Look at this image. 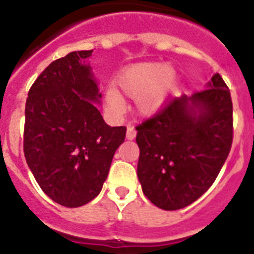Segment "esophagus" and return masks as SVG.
<instances>
[{"label": "esophagus", "instance_id": "esophagus-1", "mask_svg": "<svg viewBox=\"0 0 254 254\" xmlns=\"http://www.w3.org/2000/svg\"><path fill=\"white\" fill-rule=\"evenodd\" d=\"M134 137H136V129L129 126L128 128H127V140H133Z\"/></svg>", "mask_w": 254, "mask_h": 254}]
</instances>
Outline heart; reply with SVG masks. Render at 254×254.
<instances>
[{
	"mask_svg": "<svg viewBox=\"0 0 254 254\" xmlns=\"http://www.w3.org/2000/svg\"><path fill=\"white\" fill-rule=\"evenodd\" d=\"M177 81V72L173 67L159 62L133 64L122 72L118 78L121 90L136 100V108L142 116H151L158 112ZM108 109L113 114H122L126 104L116 89H108L105 94Z\"/></svg>",
	"mask_w": 254,
	"mask_h": 254,
	"instance_id": "b5f03b06",
	"label": "heart"
}]
</instances>
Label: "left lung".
Returning a JSON list of instances; mask_svg holds the SVG:
<instances>
[{"instance_id":"obj_1","label":"left lung","mask_w":254,"mask_h":254,"mask_svg":"<svg viewBox=\"0 0 254 254\" xmlns=\"http://www.w3.org/2000/svg\"><path fill=\"white\" fill-rule=\"evenodd\" d=\"M207 89L173 98L136 127L138 181L143 194L163 210H179L205 193L233 142L230 90L219 73Z\"/></svg>"}]
</instances>
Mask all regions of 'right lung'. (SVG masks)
<instances>
[{
    "mask_svg": "<svg viewBox=\"0 0 254 254\" xmlns=\"http://www.w3.org/2000/svg\"><path fill=\"white\" fill-rule=\"evenodd\" d=\"M93 51L53 61L31 85L25 105L24 154L44 193L80 207L102 190L126 127H111L95 103L102 94L85 61Z\"/></svg>",
    "mask_w": 254,
    "mask_h": 254,
    "instance_id": "right-lung-1",
    "label": "right lung"
}]
</instances>
